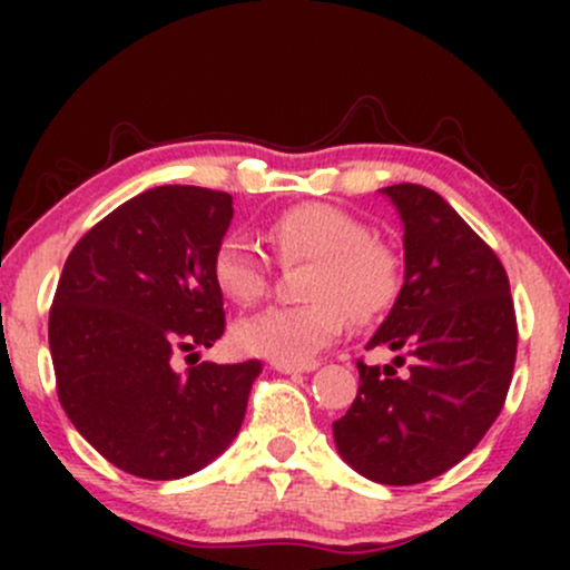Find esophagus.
<instances>
[{"label": "esophagus", "mask_w": 570, "mask_h": 570, "mask_svg": "<svg viewBox=\"0 0 570 570\" xmlns=\"http://www.w3.org/2000/svg\"><path fill=\"white\" fill-rule=\"evenodd\" d=\"M318 364L311 362V364H273V370L281 372V375H303V372H313Z\"/></svg>", "instance_id": "obj_1"}]
</instances>
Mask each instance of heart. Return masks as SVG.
<instances>
[{
    "label": "heart",
    "mask_w": 570,
    "mask_h": 570,
    "mask_svg": "<svg viewBox=\"0 0 570 570\" xmlns=\"http://www.w3.org/2000/svg\"><path fill=\"white\" fill-rule=\"evenodd\" d=\"M267 238L286 263L313 259L305 305H273L235 324L233 343L248 356L276 364H311L343 335L348 316L364 324L394 305L402 286L399 254L370 238L364 222L326 203H305L267 227ZM214 281L233 303L252 305L267 289V263L244 238H227L214 257Z\"/></svg>",
    "instance_id": "obj_1"
}]
</instances>
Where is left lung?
Masks as SVG:
<instances>
[{"instance_id": "1", "label": "left lung", "mask_w": 570, "mask_h": 570, "mask_svg": "<svg viewBox=\"0 0 570 570\" xmlns=\"http://www.w3.org/2000/svg\"><path fill=\"white\" fill-rule=\"evenodd\" d=\"M381 195L402 219L404 281L367 348L407 353L410 367L396 377L391 364L358 362V394L332 434L353 472L417 485L463 461L499 417L517 322L499 257L442 195L421 185Z\"/></svg>"}]
</instances>
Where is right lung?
Listing matches in <instances>:
<instances>
[{
    "mask_svg": "<svg viewBox=\"0 0 570 570\" xmlns=\"http://www.w3.org/2000/svg\"><path fill=\"white\" fill-rule=\"evenodd\" d=\"M230 222L227 193L153 187L85 233L58 281L48 335L61 407L141 480H181L225 453L263 372L254 358L174 370L176 353L225 332L214 257Z\"/></svg>",
    "mask_w": 570,
    "mask_h": 570,
    "instance_id": "1",
    "label": "right lung"
}]
</instances>
